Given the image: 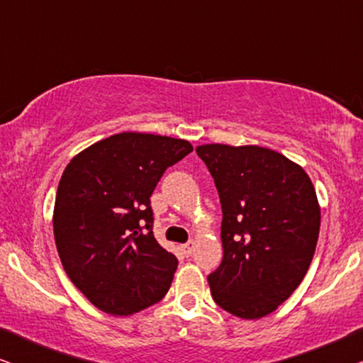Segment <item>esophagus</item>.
I'll use <instances>...</instances> for the list:
<instances>
[{
    "instance_id": "34e87169",
    "label": "esophagus",
    "mask_w": 363,
    "mask_h": 363,
    "mask_svg": "<svg viewBox=\"0 0 363 363\" xmlns=\"http://www.w3.org/2000/svg\"><path fill=\"white\" fill-rule=\"evenodd\" d=\"M195 246H196V242L195 241H188V242H185V245H182V251H183V255L185 256H191L193 255V251H195Z\"/></svg>"
}]
</instances>
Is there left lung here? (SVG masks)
Returning a JSON list of instances; mask_svg holds the SVG:
<instances>
[{
    "mask_svg": "<svg viewBox=\"0 0 363 363\" xmlns=\"http://www.w3.org/2000/svg\"><path fill=\"white\" fill-rule=\"evenodd\" d=\"M196 153L223 210V261L208 276L211 296L240 319H261L297 289L314 257V185L301 165L266 147L205 143Z\"/></svg>",
    "mask_w": 363,
    "mask_h": 363,
    "instance_id": "obj_1",
    "label": "left lung"
}]
</instances>
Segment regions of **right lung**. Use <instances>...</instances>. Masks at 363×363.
I'll use <instances>...</instances> for the list:
<instances>
[{"instance_id": "1", "label": "right lung", "mask_w": 363, "mask_h": 363, "mask_svg": "<svg viewBox=\"0 0 363 363\" xmlns=\"http://www.w3.org/2000/svg\"><path fill=\"white\" fill-rule=\"evenodd\" d=\"M191 143L122 132L84 148L57 186L52 228L62 267L97 309L132 315L170 289L178 261L152 233L150 196Z\"/></svg>"}]
</instances>
